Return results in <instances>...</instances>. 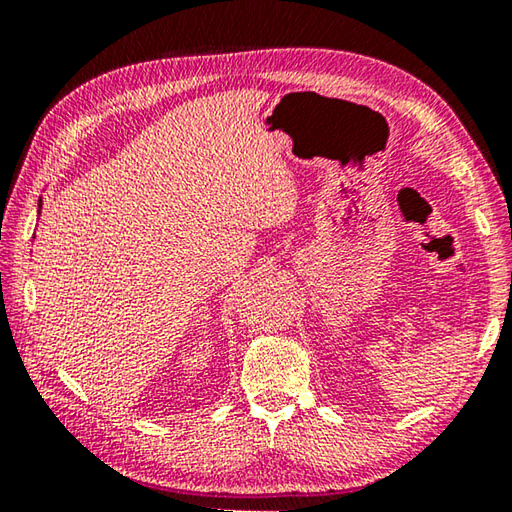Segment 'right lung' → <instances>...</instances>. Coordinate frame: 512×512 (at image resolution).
<instances>
[{"instance_id":"1","label":"right lung","mask_w":512,"mask_h":512,"mask_svg":"<svg viewBox=\"0 0 512 512\" xmlns=\"http://www.w3.org/2000/svg\"><path fill=\"white\" fill-rule=\"evenodd\" d=\"M40 210H42V197H40V201H37V215H40Z\"/></svg>"}]
</instances>
